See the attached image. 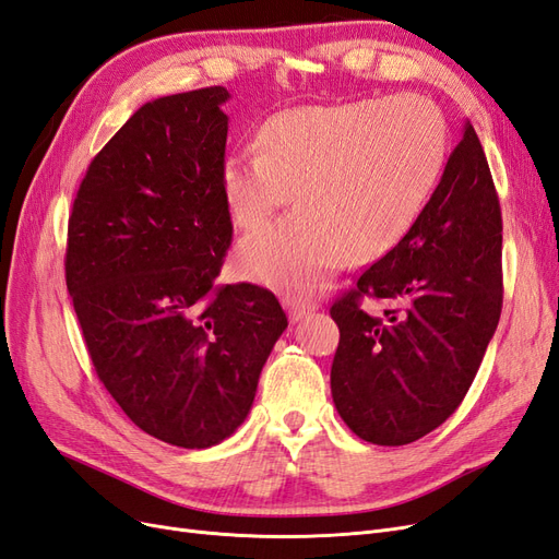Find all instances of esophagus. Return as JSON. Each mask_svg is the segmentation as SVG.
<instances>
[{"instance_id":"34e87169","label":"esophagus","mask_w":559,"mask_h":559,"mask_svg":"<svg viewBox=\"0 0 559 559\" xmlns=\"http://www.w3.org/2000/svg\"><path fill=\"white\" fill-rule=\"evenodd\" d=\"M284 308H286V312H289L292 321H298V319H302V317L310 314L314 310V302H306V300H300V298L286 296L284 298Z\"/></svg>"}]
</instances>
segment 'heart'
Returning a JSON list of instances; mask_svg holds the SVG:
<instances>
[{
	"label": "heart",
	"instance_id": "b5f03b06",
	"mask_svg": "<svg viewBox=\"0 0 559 559\" xmlns=\"http://www.w3.org/2000/svg\"><path fill=\"white\" fill-rule=\"evenodd\" d=\"M448 123L417 95L368 97L275 114L259 146L222 167L233 222L259 228L289 205L300 210L245 238L235 270L286 294H312L343 267L394 249L443 175Z\"/></svg>",
	"mask_w": 559,
	"mask_h": 559
}]
</instances>
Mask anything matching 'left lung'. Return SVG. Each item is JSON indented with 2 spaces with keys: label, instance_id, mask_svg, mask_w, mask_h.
I'll use <instances>...</instances> for the list:
<instances>
[{
  "label": "left lung",
  "instance_id": "left-lung-1",
  "mask_svg": "<svg viewBox=\"0 0 559 559\" xmlns=\"http://www.w3.org/2000/svg\"><path fill=\"white\" fill-rule=\"evenodd\" d=\"M366 295L390 302L384 316L360 308ZM501 302V207L466 121L413 228L331 306V394L345 425L376 445L441 427L478 373Z\"/></svg>",
  "mask_w": 559,
  "mask_h": 559
}]
</instances>
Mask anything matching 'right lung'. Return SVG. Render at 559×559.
Instances as JSON below:
<instances>
[{"mask_svg":"<svg viewBox=\"0 0 559 559\" xmlns=\"http://www.w3.org/2000/svg\"><path fill=\"white\" fill-rule=\"evenodd\" d=\"M224 86L158 97L93 158L67 228L64 277L97 378L148 436L222 443L251 411L289 326L273 292L226 284Z\"/></svg>","mask_w":559,"mask_h":559,"instance_id":"add662e5","label":"right lung"}]
</instances>
